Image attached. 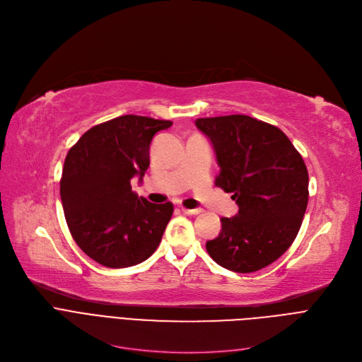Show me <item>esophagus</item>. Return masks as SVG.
I'll return each mask as SVG.
<instances>
[{"instance_id":"esophagus-1","label":"esophagus","mask_w":362,"mask_h":362,"mask_svg":"<svg viewBox=\"0 0 362 362\" xmlns=\"http://www.w3.org/2000/svg\"><path fill=\"white\" fill-rule=\"evenodd\" d=\"M181 210L184 211L185 215H193V216H194V215H199V214H202V211H203L200 207H199V209H187V207H184V206H181Z\"/></svg>"}]
</instances>
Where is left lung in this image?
I'll list each match as a JSON object with an SVG mask.
<instances>
[{
	"label": "left lung",
	"instance_id": "left-lung-1",
	"mask_svg": "<svg viewBox=\"0 0 362 362\" xmlns=\"http://www.w3.org/2000/svg\"><path fill=\"white\" fill-rule=\"evenodd\" d=\"M196 125L215 148V184L240 207L221 219V233L206 250L228 270H260L282 256L301 228L308 203L304 159L278 127L248 115L197 118Z\"/></svg>",
	"mask_w": 362,
	"mask_h": 362
}]
</instances>
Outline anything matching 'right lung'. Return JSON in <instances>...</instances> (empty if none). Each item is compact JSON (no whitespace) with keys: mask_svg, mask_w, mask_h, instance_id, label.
<instances>
[{"mask_svg":"<svg viewBox=\"0 0 362 362\" xmlns=\"http://www.w3.org/2000/svg\"><path fill=\"white\" fill-rule=\"evenodd\" d=\"M171 121L122 115L92 127L70 148L59 194L71 237L90 259L121 269L158 248L174 206L148 203L132 189L147 171L153 136Z\"/></svg>","mask_w":362,"mask_h":362,"instance_id":"right-lung-1","label":"right lung"}]
</instances>
